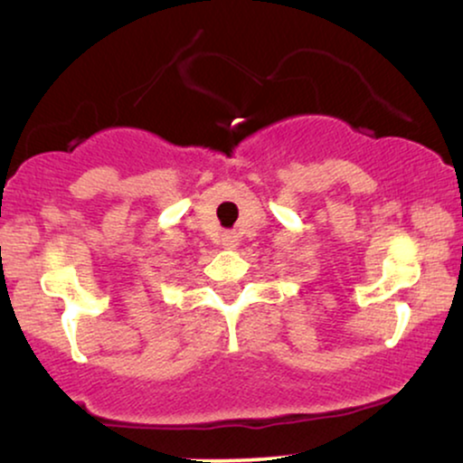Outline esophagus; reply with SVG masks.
<instances>
[{
  "label": "esophagus",
  "mask_w": 463,
  "mask_h": 463,
  "mask_svg": "<svg viewBox=\"0 0 463 463\" xmlns=\"http://www.w3.org/2000/svg\"><path fill=\"white\" fill-rule=\"evenodd\" d=\"M239 245V237H237V232H224V235H222V248H226V250H235Z\"/></svg>",
  "instance_id": "esophagus-1"
}]
</instances>
